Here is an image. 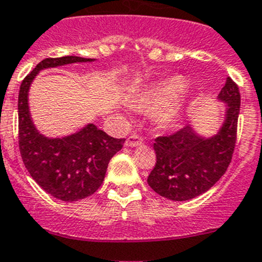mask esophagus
<instances>
[{"label": "esophagus", "instance_id": "obj_1", "mask_svg": "<svg viewBox=\"0 0 262 262\" xmlns=\"http://www.w3.org/2000/svg\"><path fill=\"white\" fill-rule=\"evenodd\" d=\"M143 144V138L138 134H133V136L128 137V139L125 141V146L128 147H136Z\"/></svg>", "mask_w": 262, "mask_h": 262}]
</instances>
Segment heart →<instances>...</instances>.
<instances>
[{
    "instance_id": "1",
    "label": "heart",
    "mask_w": 262,
    "mask_h": 262,
    "mask_svg": "<svg viewBox=\"0 0 262 262\" xmlns=\"http://www.w3.org/2000/svg\"><path fill=\"white\" fill-rule=\"evenodd\" d=\"M186 86V80L181 76H171L160 82L150 84L139 96L134 100L137 107H147V109H160L165 104L158 114V123L162 126H171L178 121L180 109L176 104L169 102L175 100L184 91Z\"/></svg>"
}]
</instances>
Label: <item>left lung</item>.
<instances>
[{
	"instance_id": "left-lung-1",
	"label": "left lung",
	"mask_w": 262,
	"mask_h": 262,
	"mask_svg": "<svg viewBox=\"0 0 262 262\" xmlns=\"http://www.w3.org/2000/svg\"><path fill=\"white\" fill-rule=\"evenodd\" d=\"M218 99L226 102V120L212 138L198 136L190 125L155 139L156 165L147 182L158 195L185 202L204 194L228 168L237 139L241 95L231 77Z\"/></svg>"
}]
</instances>
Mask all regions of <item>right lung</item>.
<instances>
[{"label": "right lung", "instance_id": "obj_1", "mask_svg": "<svg viewBox=\"0 0 262 262\" xmlns=\"http://www.w3.org/2000/svg\"><path fill=\"white\" fill-rule=\"evenodd\" d=\"M92 60L75 55L46 58L24 78L18 91V148L24 165L41 189L63 202H77L94 194L125 139L113 138L94 124L72 136L47 138L31 121L28 92L39 71Z\"/></svg>", "mask_w": 262, "mask_h": 262}]
</instances>
